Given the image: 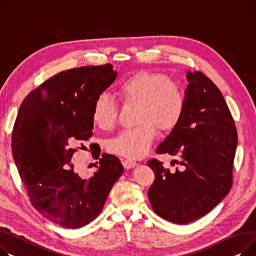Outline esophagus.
I'll list each match as a JSON object with an SVG mask.
<instances>
[{"mask_svg": "<svg viewBox=\"0 0 256 256\" xmlns=\"http://www.w3.org/2000/svg\"><path fill=\"white\" fill-rule=\"evenodd\" d=\"M122 163H123V166L127 170L133 168L138 165L136 162L133 161V160H130V159H122Z\"/></svg>", "mask_w": 256, "mask_h": 256, "instance_id": "1", "label": "esophagus"}]
</instances>
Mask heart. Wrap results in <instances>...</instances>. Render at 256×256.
<instances>
[{
  "label": "heart",
  "mask_w": 256,
  "mask_h": 256,
  "mask_svg": "<svg viewBox=\"0 0 256 256\" xmlns=\"http://www.w3.org/2000/svg\"><path fill=\"white\" fill-rule=\"evenodd\" d=\"M118 93L125 104L138 105V126L125 129L108 142L112 153L130 159L140 158L148 153L156 135L172 130L180 122L185 96L182 88L164 74L140 71L131 75L118 86ZM118 108L112 99L99 95L92 108L94 124L102 130L112 129L118 120Z\"/></svg>",
  "instance_id": "1"
}]
</instances>
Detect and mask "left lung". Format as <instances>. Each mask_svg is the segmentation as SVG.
I'll use <instances>...</instances> for the list:
<instances>
[{"label":"left lung","mask_w":256,"mask_h":256,"mask_svg":"<svg viewBox=\"0 0 256 256\" xmlns=\"http://www.w3.org/2000/svg\"><path fill=\"white\" fill-rule=\"evenodd\" d=\"M183 116L157 148V154L178 156L174 172L157 159L146 164L155 172L148 191L161 218L187 224L206 215L232 185L238 133L226 103L215 84L202 72L188 71Z\"/></svg>","instance_id":"obj_1"}]
</instances>
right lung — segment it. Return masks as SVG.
I'll return each instance as SVG.
<instances>
[{"label":"right lung","instance_id":"obj_1","mask_svg":"<svg viewBox=\"0 0 256 256\" xmlns=\"http://www.w3.org/2000/svg\"><path fill=\"white\" fill-rule=\"evenodd\" d=\"M110 64L69 69L44 82L22 101L12 132V154L33 206L66 228H80L102 211L124 168L93 150L97 170L82 178L71 163L93 135L95 99L116 80Z\"/></svg>","mask_w":256,"mask_h":256}]
</instances>
